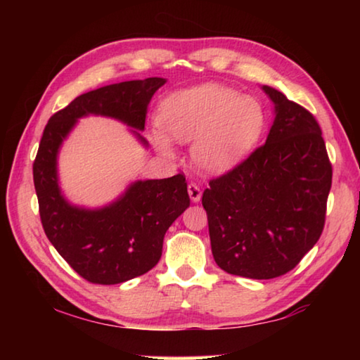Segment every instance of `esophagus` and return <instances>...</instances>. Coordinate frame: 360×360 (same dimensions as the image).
<instances>
[{"mask_svg": "<svg viewBox=\"0 0 360 360\" xmlns=\"http://www.w3.org/2000/svg\"><path fill=\"white\" fill-rule=\"evenodd\" d=\"M187 192H188V197H191L193 203L200 202V198H202V191H200V187L197 184H193V182H191V184L187 186Z\"/></svg>", "mask_w": 360, "mask_h": 360, "instance_id": "obj_1", "label": "esophagus"}]
</instances>
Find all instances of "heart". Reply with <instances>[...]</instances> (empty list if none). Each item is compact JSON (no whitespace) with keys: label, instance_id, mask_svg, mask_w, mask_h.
Masks as SVG:
<instances>
[{"label":"heart","instance_id":"obj_1","mask_svg":"<svg viewBox=\"0 0 360 360\" xmlns=\"http://www.w3.org/2000/svg\"><path fill=\"white\" fill-rule=\"evenodd\" d=\"M158 124L176 141H195L192 157L200 168L222 173L257 144L265 129V111L252 96L203 84L168 95L158 108ZM166 136L154 131L150 138L163 155L172 157L173 146Z\"/></svg>","mask_w":360,"mask_h":360}]
</instances>
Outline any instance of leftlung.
Instances as JSON below:
<instances>
[{
  "instance_id": "left-lung-1",
  "label": "left lung",
  "mask_w": 360,
  "mask_h": 360,
  "mask_svg": "<svg viewBox=\"0 0 360 360\" xmlns=\"http://www.w3.org/2000/svg\"><path fill=\"white\" fill-rule=\"evenodd\" d=\"M275 103L265 144L203 192L211 251L230 275L271 279L295 268L324 230L332 165L314 115L264 85Z\"/></svg>"
}]
</instances>
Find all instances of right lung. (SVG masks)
<instances>
[{"label": "right lung", "instance_id": "1", "mask_svg": "<svg viewBox=\"0 0 360 360\" xmlns=\"http://www.w3.org/2000/svg\"><path fill=\"white\" fill-rule=\"evenodd\" d=\"M167 81L148 77L100 87L72 100L49 119L33 163L39 216L49 241L79 276L94 284H119L141 276L162 257L163 236L191 198L184 174L136 181L103 208L71 205L58 186L60 146L85 115H105L131 127L141 136L148 105Z\"/></svg>", "mask_w": 360, "mask_h": 360}]
</instances>
